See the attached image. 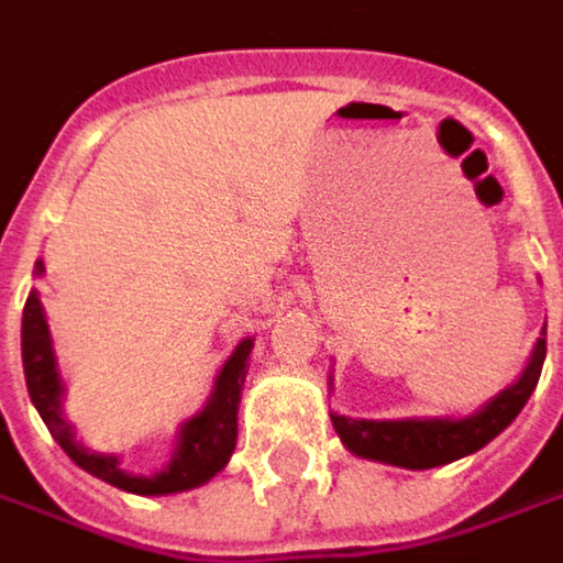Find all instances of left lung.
Masks as SVG:
<instances>
[{"mask_svg":"<svg viewBox=\"0 0 563 563\" xmlns=\"http://www.w3.org/2000/svg\"><path fill=\"white\" fill-rule=\"evenodd\" d=\"M545 363V328L542 338L529 353L522 373L512 385L497 391L484 408L468 417H405V420H366V417H344L331 411V423L341 443L369 462L395 465V468H437L455 459H465L484 449L494 437H500L516 413L526 408L529 395L536 391ZM328 385L334 382L328 379Z\"/></svg>","mask_w":563,"mask_h":563,"instance_id":"left-lung-1","label":"left lung"}]
</instances>
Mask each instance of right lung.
<instances>
[{
  "instance_id": "add662e5",
  "label": "right lung",
  "mask_w": 563,
  "mask_h": 563,
  "mask_svg": "<svg viewBox=\"0 0 563 563\" xmlns=\"http://www.w3.org/2000/svg\"><path fill=\"white\" fill-rule=\"evenodd\" d=\"M34 277H44V261L34 264ZM251 347H254L251 338L239 341V347L232 350V356L222 363L207 405L178 427L172 462L162 472L133 475V472L120 468V455L95 452L85 446L82 440H76V427L63 413L66 382L59 376L51 324H47V312H44L37 289L27 292L24 314H21V363H24L27 395H31V405L41 413V420L47 423L53 440L82 472L108 481L126 494H140V497H165V494H181L190 487H200L229 465V459L235 452V437H239V401H242V385H245V373H249Z\"/></svg>"
}]
</instances>
